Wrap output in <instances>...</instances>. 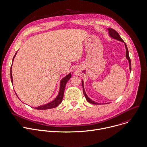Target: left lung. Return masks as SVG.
Returning a JSON list of instances; mask_svg holds the SVG:
<instances>
[{"instance_id": "8db88e82", "label": "left lung", "mask_w": 147, "mask_h": 147, "mask_svg": "<svg viewBox=\"0 0 147 147\" xmlns=\"http://www.w3.org/2000/svg\"><path fill=\"white\" fill-rule=\"evenodd\" d=\"M108 34H109V36L110 38H111L112 39H115L116 40H118V41H120V42H122L123 43H124L125 44V48H126V59L128 60L129 61V69H130V71L131 72V60H130V58L129 57V51H128V49H127V47L126 46V44L125 43V42L123 41V40L121 38V36L119 35V34L117 32L115 29H112V28H108ZM82 87H83V94H84V96H85V98L86 99V100L89 102V103L92 104H95V105H98V104H101L100 103H98L97 102H95L94 101L92 100V99H90L89 97L87 96V95L86 94L85 91H84V82H83V79L82 80ZM108 104V103H107Z\"/></svg>"}]
</instances>
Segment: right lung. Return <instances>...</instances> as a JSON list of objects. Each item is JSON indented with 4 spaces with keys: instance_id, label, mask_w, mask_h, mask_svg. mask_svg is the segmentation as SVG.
Instances as JSON below:
<instances>
[{
    "instance_id": "right-lung-1",
    "label": "right lung",
    "mask_w": 147,
    "mask_h": 147,
    "mask_svg": "<svg viewBox=\"0 0 147 147\" xmlns=\"http://www.w3.org/2000/svg\"><path fill=\"white\" fill-rule=\"evenodd\" d=\"M17 52L16 53L13 58V61L12 62L13 63L14 58L17 54ZM11 68H12V65L10 68V78H11V83H13V76H12V72H11ZM71 74L69 73L67 75H66L65 77H64L60 81V90H59V92H58V94L57 95V96L51 102L46 104L45 105H40L38 106L37 107L34 108H35L36 109H40V110H45V109H51V108H55L56 107H57L61 103L63 98V96H64V90H65V85L67 83V82L69 80V79L71 78ZM16 93V92H15ZM17 95V94H16ZM17 96L18 97V96L17 95Z\"/></svg>"
}]
</instances>
